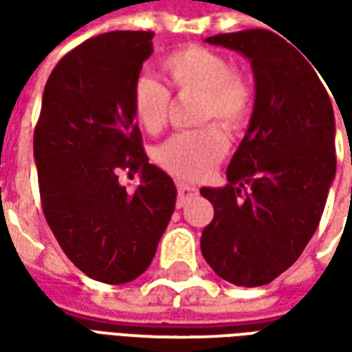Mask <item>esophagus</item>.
I'll use <instances>...</instances> for the list:
<instances>
[{
	"mask_svg": "<svg viewBox=\"0 0 352 352\" xmlns=\"http://www.w3.org/2000/svg\"><path fill=\"white\" fill-rule=\"evenodd\" d=\"M196 192H198L196 186H190V184L177 181V207H183L184 201L190 198V196H194Z\"/></svg>",
	"mask_w": 352,
	"mask_h": 352,
	"instance_id": "1",
	"label": "esophagus"
}]
</instances>
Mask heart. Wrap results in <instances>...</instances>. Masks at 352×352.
<instances>
[{
	"label": "heart",
	"instance_id": "heart-1",
	"mask_svg": "<svg viewBox=\"0 0 352 352\" xmlns=\"http://www.w3.org/2000/svg\"><path fill=\"white\" fill-rule=\"evenodd\" d=\"M160 67L177 92H199L198 118H219L230 131L243 130L254 111V88L245 73L232 67L222 52L201 45H188L162 58ZM135 122L148 133L168 122L171 92L151 75H139L130 90ZM228 138L219 124L169 135L154 148V160L181 179H198L228 151Z\"/></svg>",
	"mask_w": 352,
	"mask_h": 352
}]
</instances>
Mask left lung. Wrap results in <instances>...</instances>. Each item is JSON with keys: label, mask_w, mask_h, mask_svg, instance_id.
<instances>
[{"label": "left lung", "mask_w": 352, "mask_h": 352, "mask_svg": "<svg viewBox=\"0 0 352 352\" xmlns=\"http://www.w3.org/2000/svg\"><path fill=\"white\" fill-rule=\"evenodd\" d=\"M241 52L254 73V111L222 188H201L214 217L201 254L237 287L288 270L315 234L336 177V118L317 67L270 30L207 37Z\"/></svg>", "instance_id": "obj_1"}]
</instances>
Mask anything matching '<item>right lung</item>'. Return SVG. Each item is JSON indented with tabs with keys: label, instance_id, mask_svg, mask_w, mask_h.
Here are the masks:
<instances>
[{
	"label": "right lung",
	"instance_id": "right-lung-1",
	"mask_svg": "<svg viewBox=\"0 0 352 352\" xmlns=\"http://www.w3.org/2000/svg\"><path fill=\"white\" fill-rule=\"evenodd\" d=\"M153 32H109L67 52L45 85L34 156L45 219L65 256L107 285L138 279L175 209L171 177L148 164L130 90ZM139 170L128 191L118 173Z\"/></svg>",
	"mask_w": 352,
	"mask_h": 352
}]
</instances>
